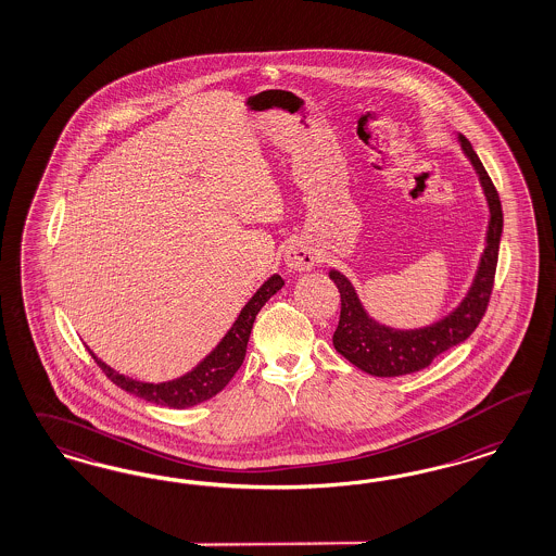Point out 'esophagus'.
Listing matches in <instances>:
<instances>
[{
    "label": "esophagus",
    "instance_id": "34e87169",
    "mask_svg": "<svg viewBox=\"0 0 556 556\" xmlns=\"http://www.w3.org/2000/svg\"><path fill=\"white\" fill-rule=\"evenodd\" d=\"M286 265L291 270H309L316 263L314 247L303 238H291L286 247Z\"/></svg>",
    "mask_w": 556,
    "mask_h": 556
}]
</instances>
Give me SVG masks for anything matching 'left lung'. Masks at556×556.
<instances>
[{"label":"left lung","instance_id":"obj_1","mask_svg":"<svg viewBox=\"0 0 556 556\" xmlns=\"http://www.w3.org/2000/svg\"><path fill=\"white\" fill-rule=\"evenodd\" d=\"M460 144H463V151L467 152V156L471 159L472 167L479 173L481 186L488 195L491 218H489L488 244L481 256L475 283L458 309H455L448 318L421 330H409V332L391 330L370 320L358 302L353 286L344 275H340L338 270L330 273V279L337 283L340 291V320H338L337 332L332 337L334 349L344 358H349L354 367L375 377H400V375H409L428 367L438 354L453 349L458 342L471 337L488 312L493 281H495V269H497L504 212H502L500 193L493 186L483 163L479 161L477 152L472 151L471 142L465 136H460Z\"/></svg>","mask_w":556,"mask_h":556}]
</instances>
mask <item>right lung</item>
Returning a JSON list of instances; mask_svg holds the SVG:
<instances>
[{
  "instance_id": "add662e5",
  "label": "right lung",
  "mask_w": 556,
  "mask_h": 556,
  "mask_svg": "<svg viewBox=\"0 0 556 556\" xmlns=\"http://www.w3.org/2000/svg\"><path fill=\"white\" fill-rule=\"evenodd\" d=\"M283 283L286 281L279 275H273L269 281L254 293L253 300L242 307L238 320L232 324L228 334L222 338L218 346L207 354L195 369L175 381H167V383L135 381L130 377H124L116 370L110 369L96 354L91 351L89 353L112 383H116L119 389L132 393L140 400H147L151 404L167 405L175 409L202 404L226 388L228 381L235 377L236 370L240 369L256 314L265 303L269 302L270 295H275L283 287Z\"/></svg>"
}]
</instances>
